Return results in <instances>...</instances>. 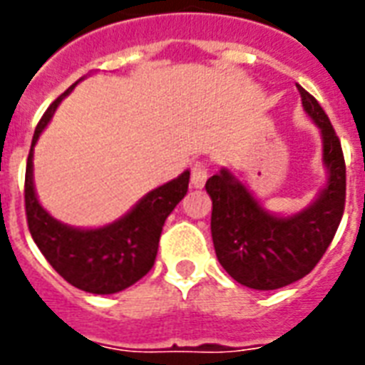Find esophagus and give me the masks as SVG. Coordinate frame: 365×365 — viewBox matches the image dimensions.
<instances>
[{
    "label": "esophagus",
    "instance_id": "1",
    "mask_svg": "<svg viewBox=\"0 0 365 365\" xmlns=\"http://www.w3.org/2000/svg\"><path fill=\"white\" fill-rule=\"evenodd\" d=\"M206 180H208V168L205 163H195L193 170H191V185L195 189L205 187Z\"/></svg>",
    "mask_w": 365,
    "mask_h": 365
}]
</instances>
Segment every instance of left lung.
Listing matches in <instances>:
<instances>
[{
    "mask_svg": "<svg viewBox=\"0 0 365 365\" xmlns=\"http://www.w3.org/2000/svg\"><path fill=\"white\" fill-rule=\"evenodd\" d=\"M305 113L322 136L326 183L317 199L289 216L272 214L229 168L208 178L212 240L217 261L246 288L277 289L314 269L334 240L345 210V159L334 126L317 98L297 85Z\"/></svg>",
    "mask_w": 365,
    "mask_h": 365,
    "instance_id": "8db88e82",
    "label": "left lung"
}]
</instances>
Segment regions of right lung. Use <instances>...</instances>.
Here are the masks:
<instances>
[{"label": "right lung", "instance_id": "obj_1", "mask_svg": "<svg viewBox=\"0 0 365 365\" xmlns=\"http://www.w3.org/2000/svg\"><path fill=\"white\" fill-rule=\"evenodd\" d=\"M77 83L48 106L36 126L26 165V217L31 239L60 277L88 294L110 295L138 282L153 267L166 217L187 193L189 170L151 189L125 216L104 227H71L51 216L37 200L34 185V148L60 102L73 91Z\"/></svg>", "mask_w": 365, "mask_h": 365}]
</instances>
